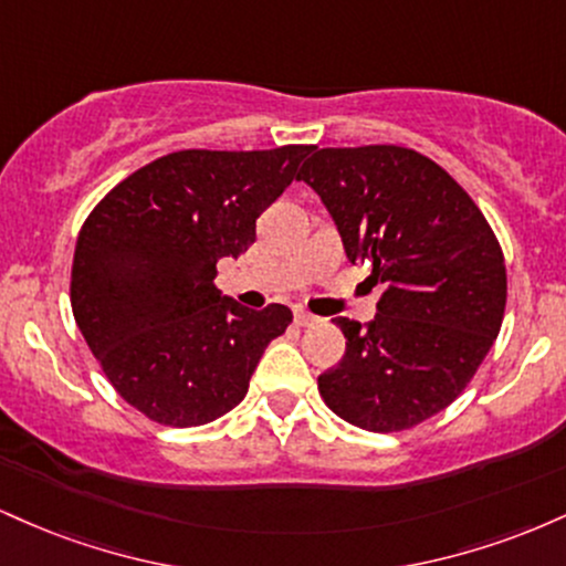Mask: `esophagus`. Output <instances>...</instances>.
Listing matches in <instances>:
<instances>
[{"label": "esophagus", "mask_w": 566, "mask_h": 566, "mask_svg": "<svg viewBox=\"0 0 566 566\" xmlns=\"http://www.w3.org/2000/svg\"><path fill=\"white\" fill-rule=\"evenodd\" d=\"M316 322H319V316L308 314V311H303V308L295 311V324H301V327H311V324H316Z\"/></svg>", "instance_id": "esophagus-1"}]
</instances>
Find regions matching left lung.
Instances as JSON below:
<instances>
[{
    "instance_id": "left-lung-1",
    "label": "left lung",
    "mask_w": 566,
    "mask_h": 566,
    "mask_svg": "<svg viewBox=\"0 0 566 566\" xmlns=\"http://www.w3.org/2000/svg\"><path fill=\"white\" fill-rule=\"evenodd\" d=\"M297 180L319 193L348 261L386 284L365 327L335 319L346 354L319 375L324 405L375 433L423 423L463 394L500 333L509 284L495 233L412 148H314Z\"/></svg>"
}]
</instances>
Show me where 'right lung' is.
Here are the masks:
<instances>
[{"mask_svg": "<svg viewBox=\"0 0 566 566\" xmlns=\"http://www.w3.org/2000/svg\"><path fill=\"white\" fill-rule=\"evenodd\" d=\"M314 146L167 154L114 186L84 220L71 308L116 394L148 420L191 428L244 399L292 311H250L216 287L220 258L255 242V220Z\"/></svg>", "mask_w": 566, "mask_h": 566, "instance_id": "add662e5", "label": "right lung"}]
</instances>
